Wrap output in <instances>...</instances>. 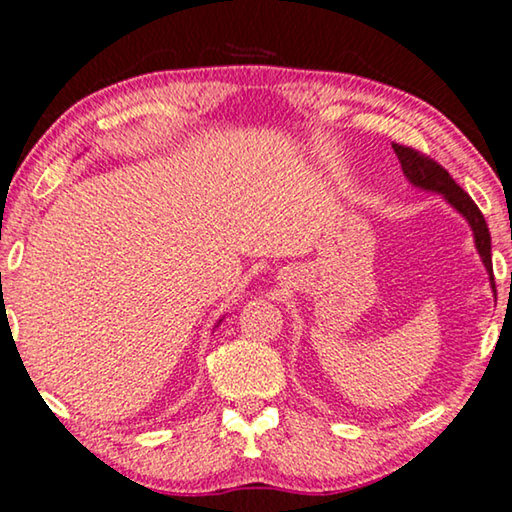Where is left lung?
Wrapping results in <instances>:
<instances>
[{
  "label": "left lung",
  "mask_w": 512,
  "mask_h": 512,
  "mask_svg": "<svg viewBox=\"0 0 512 512\" xmlns=\"http://www.w3.org/2000/svg\"><path fill=\"white\" fill-rule=\"evenodd\" d=\"M392 150H395L399 164L413 187L434 191V194H441L446 201L455 207V210L462 214V217L469 221L473 240H476V249L480 258H483L485 270L490 272V281L494 286V274H492V240H490V228L485 224L483 212L478 210V205L471 201V196L459 187V184L450 177V173L443 166L436 164L434 159L425 157L413 147L392 143Z\"/></svg>",
  "instance_id": "left-lung-1"
}]
</instances>
